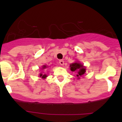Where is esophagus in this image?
Returning <instances> with one entry per match:
<instances>
[{
  "label": "esophagus",
  "instance_id": "1",
  "mask_svg": "<svg viewBox=\"0 0 122 122\" xmlns=\"http://www.w3.org/2000/svg\"><path fill=\"white\" fill-rule=\"evenodd\" d=\"M59 63H60V65H61V66H63L64 65V61L63 60H60V61H59Z\"/></svg>",
  "mask_w": 122,
  "mask_h": 122
}]
</instances>
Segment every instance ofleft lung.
<instances>
[{"instance_id": "1", "label": "left lung", "mask_w": 122, "mask_h": 122, "mask_svg": "<svg viewBox=\"0 0 122 122\" xmlns=\"http://www.w3.org/2000/svg\"><path fill=\"white\" fill-rule=\"evenodd\" d=\"M70 70L74 72L75 71L77 72V77H78V79L80 78V77L84 75L86 72V67H84L83 65L80 63L79 62H74L70 64Z\"/></svg>"}]
</instances>
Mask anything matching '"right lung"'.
<instances>
[{"mask_svg": "<svg viewBox=\"0 0 122 122\" xmlns=\"http://www.w3.org/2000/svg\"><path fill=\"white\" fill-rule=\"evenodd\" d=\"M47 67H48L47 66H45V65H44V66H42V70H44V69L47 68ZM39 77H42V78H45L46 77H47V76H46V74H42V73H40V74H39Z\"/></svg>", "mask_w": 122, "mask_h": 122, "instance_id": "obj_1", "label": "right lung"}]
</instances>
